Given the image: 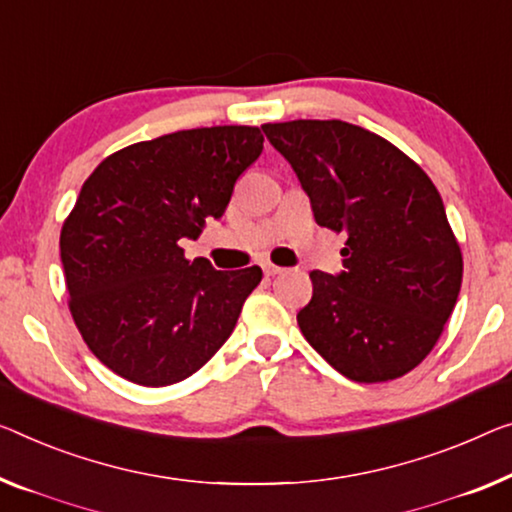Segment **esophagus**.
<instances>
[{"mask_svg": "<svg viewBox=\"0 0 512 512\" xmlns=\"http://www.w3.org/2000/svg\"><path fill=\"white\" fill-rule=\"evenodd\" d=\"M262 269H264L266 276H278V273L285 271V269H282V266H276V264H271V262H269V264H264Z\"/></svg>", "mask_w": 512, "mask_h": 512, "instance_id": "34e87169", "label": "esophagus"}]
</instances>
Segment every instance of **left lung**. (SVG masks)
I'll use <instances>...</instances> for the list:
<instances>
[{"label": "left lung", "instance_id": "obj_1", "mask_svg": "<svg viewBox=\"0 0 512 512\" xmlns=\"http://www.w3.org/2000/svg\"><path fill=\"white\" fill-rule=\"evenodd\" d=\"M262 131L289 160L317 225L345 232L338 276L312 271L301 333L358 384L398 379L437 345L462 285V253L430 177L384 137L340 119Z\"/></svg>", "mask_w": 512, "mask_h": 512}]
</instances>
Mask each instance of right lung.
<instances>
[{
	"instance_id": "add662e5",
	"label": "right lung",
	"mask_w": 512,
	"mask_h": 512,
	"mask_svg": "<svg viewBox=\"0 0 512 512\" xmlns=\"http://www.w3.org/2000/svg\"><path fill=\"white\" fill-rule=\"evenodd\" d=\"M262 149L257 126L177 131L117 151L82 183L59 236L68 308L119 377L177 384L232 335L262 269L216 271L179 241L223 216Z\"/></svg>"
}]
</instances>
